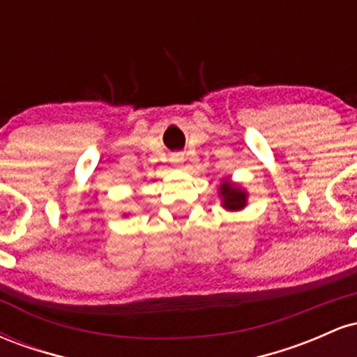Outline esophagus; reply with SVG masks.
<instances>
[{"instance_id":"obj_1","label":"esophagus","mask_w":357,"mask_h":357,"mask_svg":"<svg viewBox=\"0 0 357 357\" xmlns=\"http://www.w3.org/2000/svg\"><path fill=\"white\" fill-rule=\"evenodd\" d=\"M174 162H183V155L181 154H176L174 155Z\"/></svg>"}]
</instances>
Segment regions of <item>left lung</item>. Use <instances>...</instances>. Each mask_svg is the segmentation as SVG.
<instances>
[{
	"mask_svg": "<svg viewBox=\"0 0 357 357\" xmlns=\"http://www.w3.org/2000/svg\"><path fill=\"white\" fill-rule=\"evenodd\" d=\"M220 196L223 208H227V210L230 211L243 210V208L247 206L248 192L241 190L238 184L231 183L230 179H225V181L221 183Z\"/></svg>",
	"mask_w": 357,
	"mask_h": 357,
	"instance_id": "obj_1",
	"label": "left lung"
}]
</instances>
